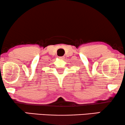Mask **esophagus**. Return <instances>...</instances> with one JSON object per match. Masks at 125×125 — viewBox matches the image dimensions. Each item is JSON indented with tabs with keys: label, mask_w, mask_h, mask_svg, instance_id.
I'll use <instances>...</instances> for the list:
<instances>
[{
	"label": "esophagus",
	"mask_w": 125,
	"mask_h": 125,
	"mask_svg": "<svg viewBox=\"0 0 125 125\" xmlns=\"http://www.w3.org/2000/svg\"><path fill=\"white\" fill-rule=\"evenodd\" d=\"M59 59H60L61 60H64L65 57L64 56H60V57H59Z\"/></svg>",
	"instance_id": "esophagus-1"
}]
</instances>
